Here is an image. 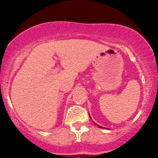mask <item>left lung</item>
Instances as JSON below:
<instances>
[{"mask_svg": "<svg viewBox=\"0 0 158 158\" xmlns=\"http://www.w3.org/2000/svg\"><path fill=\"white\" fill-rule=\"evenodd\" d=\"M89 117H90V116H89ZM94 124H96V125H97V126H98V127H100V128H103V127H101V126H99V125H98V124H97L96 123H94Z\"/></svg>", "mask_w": 158, "mask_h": 158, "instance_id": "obj_1", "label": "left lung"}]
</instances>
